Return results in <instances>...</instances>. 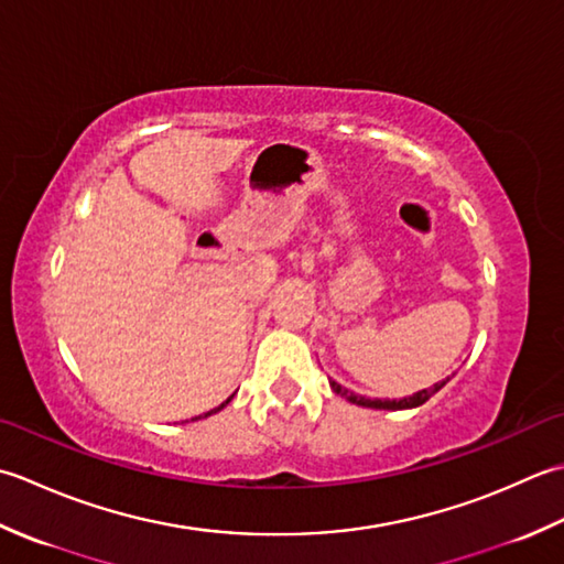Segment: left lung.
Returning <instances> with one entry per match:
<instances>
[{
    "instance_id": "left-lung-1",
    "label": "left lung",
    "mask_w": 564,
    "mask_h": 564,
    "mask_svg": "<svg viewBox=\"0 0 564 564\" xmlns=\"http://www.w3.org/2000/svg\"><path fill=\"white\" fill-rule=\"evenodd\" d=\"M447 382V379H445ZM445 382H441V384H435L433 389H423V392H416L413 397H404V399H367V397H360V394H352L350 389H346V387H340L338 382H333L330 379V389L336 394H340V397H346L348 401H352V404H358V406H367V409H387V411H399V409H413V406H421V404H426V401L438 392V389H443L445 387Z\"/></svg>"
}]
</instances>
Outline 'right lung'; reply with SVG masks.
Segmentation results:
<instances>
[{"mask_svg":"<svg viewBox=\"0 0 564 564\" xmlns=\"http://www.w3.org/2000/svg\"><path fill=\"white\" fill-rule=\"evenodd\" d=\"M228 401H231V399H226V401H224V404H221V406H216V409H212V411H206V413H204V419H206V416H212V413H216V411H221V409H224V406H226V404H228Z\"/></svg>","mask_w":564,"mask_h":564,"instance_id":"1","label":"right lung"}]
</instances>
